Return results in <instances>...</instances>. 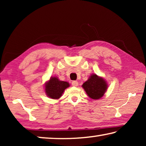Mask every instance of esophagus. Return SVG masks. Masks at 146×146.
Returning a JSON list of instances; mask_svg holds the SVG:
<instances>
[{
	"instance_id": "34e87169",
	"label": "esophagus",
	"mask_w": 146,
	"mask_h": 146,
	"mask_svg": "<svg viewBox=\"0 0 146 146\" xmlns=\"http://www.w3.org/2000/svg\"><path fill=\"white\" fill-rule=\"evenodd\" d=\"M71 84H72L73 86H75V87H76V86H78V82H77V81L74 80L72 82H71Z\"/></svg>"
}]
</instances>
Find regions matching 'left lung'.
Wrapping results in <instances>:
<instances>
[{
  "label": "left lung",
  "instance_id": "left-lung-1",
  "mask_svg": "<svg viewBox=\"0 0 146 146\" xmlns=\"http://www.w3.org/2000/svg\"><path fill=\"white\" fill-rule=\"evenodd\" d=\"M82 88L92 99H99L107 90L108 84L104 78L96 74L91 75L88 80L83 84Z\"/></svg>",
  "mask_w": 146,
  "mask_h": 146
}]
</instances>
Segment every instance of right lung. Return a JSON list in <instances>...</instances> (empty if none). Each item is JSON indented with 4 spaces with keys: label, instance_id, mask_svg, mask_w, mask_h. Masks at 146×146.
<instances>
[{
    "label": "right lung",
    "instance_id": "add662e5",
    "mask_svg": "<svg viewBox=\"0 0 146 146\" xmlns=\"http://www.w3.org/2000/svg\"><path fill=\"white\" fill-rule=\"evenodd\" d=\"M70 86L68 82L61 81L57 77H51L45 85L46 95L53 99H58L66 88Z\"/></svg>",
    "mask_w": 146,
    "mask_h": 146
}]
</instances>
